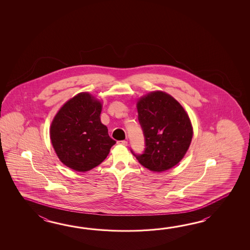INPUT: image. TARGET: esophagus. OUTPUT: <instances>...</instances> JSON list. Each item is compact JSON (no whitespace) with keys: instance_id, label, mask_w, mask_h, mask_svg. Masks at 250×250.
<instances>
[{"instance_id":"34e87169","label":"esophagus","mask_w":250,"mask_h":250,"mask_svg":"<svg viewBox=\"0 0 250 250\" xmlns=\"http://www.w3.org/2000/svg\"><path fill=\"white\" fill-rule=\"evenodd\" d=\"M117 144L119 145H123V146H127V142L126 140H121V141H117Z\"/></svg>"}]
</instances>
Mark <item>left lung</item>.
<instances>
[{
    "label": "left lung",
    "instance_id": "1",
    "mask_svg": "<svg viewBox=\"0 0 250 250\" xmlns=\"http://www.w3.org/2000/svg\"><path fill=\"white\" fill-rule=\"evenodd\" d=\"M138 122L145 137V150L136 154L149 170L164 171L175 166L191 143V123L183 107L170 95L156 91L138 102Z\"/></svg>",
    "mask_w": 250,
    "mask_h": 250
}]
</instances>
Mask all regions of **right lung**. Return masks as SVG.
Returning a JSON list of instances; mask_svg holds the SVG:
<instances>
[{
    "instance_id": "obj_1",
    "label": "right lung",
    "mask_w": 250,
    "mask_h": 250,
    "mask_svg": "<svg viewBox=\"0 0 250 250\" xmlns=\"http://www.w3.org/2000/svg\"><path fill=\"white\" fill-rule=\"evenodd\" d=\"M102 104L87 93L67 102L53 119L50 137L61 162L77 171H87L106 158L115 140L100 121Z\"/></svg>"
}]
</instances>
